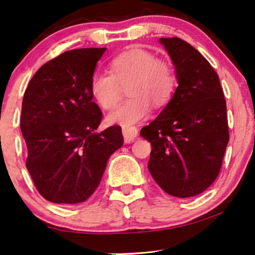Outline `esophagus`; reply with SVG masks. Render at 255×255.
Wrapping results in <instances>:
<instances>
[{
    "instance_id": "obj_1",
    "label": "esophagus",
    "mask_w": 255,
    "mask_h": 255,
    "mask_svg": "<svg viewBox=\"0 0 255 255\" xmlns=\"http://www.w3.org/2000/svg\"><path fill=\"white\" fill-rule=\"evenodd\" d=\"M123 135L125 142H131L133 141L138 135V128L135 127L130 128H123Z\"/></svg>"
}]
</instances>
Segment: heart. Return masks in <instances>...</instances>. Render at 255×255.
Segmentation results:
<instances>
[{
  "mask_svg": "<svg viewBox=\"0 0 255 255\" xmlns=\"http://www.w3.org/2000/svg\"><path fill=\"white\" fill-rule=\"evenodd\" d=\"M110 72L97 71L90 80V92L103 109L115 107L122 96L121 85H127L131 96L107 116L109 124L131 127L148 116L151 104L160 108L170 100L175 88L172 66L145 48L134 47L110 61Z\"/></svg>",
  "mask_w": 255,
  "mask_h": 255,
  "instance_id": "1",
  "label": "heart"
}]
</instances>
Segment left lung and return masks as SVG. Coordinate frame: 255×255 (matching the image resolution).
<instances>
[{"label":"left lung","mask_w":255,"mask_h":255,"mask_svg":"<svg viewBox=\"0 0 255 255\" xmlns=\"http://www.w3.org/2000/svg\"><path fill=\"white\" fill-rule=\"evenodd\" d=\"M177 87L159 116L140 131L152 146L148 170L159 187L186 198L218 176L229 142L228 114L219 78L196 48L180 38H160Z\"/></svg>","instance_id":"left-lung-1"}]
</instances>
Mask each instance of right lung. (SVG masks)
<instances>
[{
    "label": "right lung",
    "mask_w": 255,
    "mask_h": 255,
    "mask_svg": "<svg viewBox=\"0 0 255 255\" xmlns=\"http://www.w3.org/2000/svg\"><path fill=\"white\" fill-rule=\"evenodd\" d=\"M107 48L67 51L41 66L24 93L20 131L26 168L45 200L76 204L92 196L108 159L123 145L122 128L97 131L102 113L90 80Z\"/></svg>",
    "instance_id": "1"
}]
</instances>
